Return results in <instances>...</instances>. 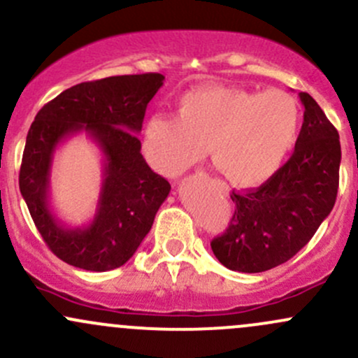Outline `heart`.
Returning <instances> with one entry per match:
<instances>
[{"label": "heart", "mask_w": 358, "mask_h": 358, "mask_svg": "<svg viewBox=\"0 0 358 358\" xmlns=\"http://www.w3.org/2000/svg\"><path fill=\"white\" fill-rule=\"evenodd\" d=\"M301 110L296 98L207 85L185 92L178 110L155 113L143 129L144 158L161 175H178L202 156L239 188L265 183L296 146Z\"/></svg>", "instance_id": "obj_1"}]
</instances>
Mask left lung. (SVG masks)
<instances>
[{"label":"left lung","instance_id":"1","mask_svg":"<svg viewBox=\"0 0 358 358\" xmlns=\"http://www.w3.org/2000/svg\"><path fill=\"white\" fill-rule=\"evenodd\" d=\"M304 122L292 156L258 188L234 192L229 226L210 241L215 258L234 272L258 273L304 248L338 194L341 148L335 125L309 93H299Z\"/></svg>","mask_w":358,"mask_h":358}]
</instances>
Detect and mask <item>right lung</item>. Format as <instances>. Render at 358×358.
I'll return each instance as SVG.
<instances>
[{"instance_id":"right-lung-1","label":"right lung","mask_w":358,"mask_h":358,"mask_svg":"<svg viewBox=\"0 0 358 358\" xmlns=\"http://www.w3.org/2000/svg\"><path fill=\"white\" fill-rule=\"evenodd\" d=\"M163 81L159 73L86 81L64 90L35 115L20 192L45 245L62 262L90 272L119 268L151 229L171 185L148 166L136 134ZM76 131H86L104 152V183L94 221L66 228L48 207L50 164L58 143Z\"/></svg>"}]
</instances>
